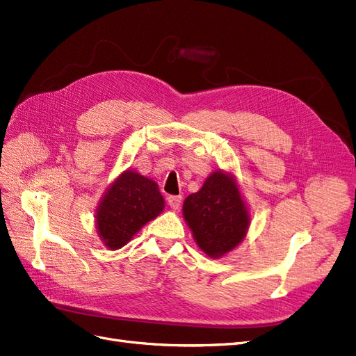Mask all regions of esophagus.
Segmentation results:
<instances>
[{"label":"esophagus","instance_id":"esophagus-1","mask_svg":"<svg viewBox=\"0 0 356 356\" xmlns=\"http://www.w3.org/2000/svg\"><path fill=\"white\" fill-rule=\"evenodd\" d=\"M168 205L173 208V209H179L180 208V204H181V196H175V195H170L168 198Z\"/></svg>","mask_w":356,"mask_h":356}]
</instances>
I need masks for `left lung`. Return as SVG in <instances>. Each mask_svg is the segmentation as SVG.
I'll list each match as a JSON object with an SVG mask.
<instances>
[{
    "label": "left lung",
    "instance_id": "1",
    "mask_svg": "<svg viewBox=\"0 0 356 356\" xmlns=\"http://www.w3.org/2000/svg\"><path fill=\"white\" fill-rule=\"evenodd\" d=\"M183 218L196 245L209 258H222L238 248L249 226L251 213L232 171L214 170L202 188L183 202Z\"/></svg>",
    "mask_w": 356,
    "mask_h": 356
}]
</instances>
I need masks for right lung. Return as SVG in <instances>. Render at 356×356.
<instances>
[{"label": "right lung", "instance_id": "right-lung-1", "mask_svg": "<svg viewBox=\"0 0 356 356\" xmlns=\"http://www.w3.org/2000/svg\"><path fill=\"white\" fill-rule=\"evenodd\" d=\"M165 207L156 181L136 170H124L105 189L95 209L101 242L110 251L127 245L134 236L156 218Z\"/></svg>", "mask_w": 356, "mask_h": 356}]
</instances>
